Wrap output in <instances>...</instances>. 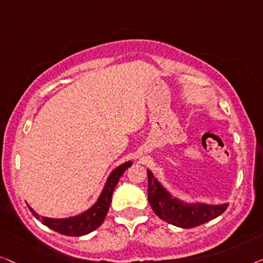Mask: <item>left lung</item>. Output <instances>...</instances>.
I'll list each match as a JSON object with an SVG mask.
<instances>
[{
	"instance_id": "8db88e82",
	"label": "left lung",
	"mask_w": 263,
	"mask_h": 263,
	"mask_svg": "<svg viewBox=\"0 0 263 263\" xmlns=\"http://www.w3.org/2000/svg\"><path fill=\"white\" fill-rule=\"evenodd\" d=\"M147 170V200L154 212L167 223L177 228L191 229L220 216L228 209L224 204H209L204 201H184L175 197L160 180Z\"/></svg>"
}]
</instances>
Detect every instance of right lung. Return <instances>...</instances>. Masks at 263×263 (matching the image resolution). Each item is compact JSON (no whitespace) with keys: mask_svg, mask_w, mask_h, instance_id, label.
<instances>
[{"mask_svg":"<svg viewBox=\"0 0 263 263\" xmlns=\"http://www.w3.org/2000/svg\"><path fill=\"white\" fill-rule=\"evenodd\" d=\"M132 165V161H126L124 163L114 168L107 177L103 188L100 193L99 198L83 212L76 216L66 217V218H50L40 216L28 205V209L36 219L50 228L51 230L58 232V234L70 236V237H79L90 234L95 229H98L103 223L105 218L108 212L110 202H112V194L116 186L119 182L120 176L126 172V169Z\"/></svg>","mask_w":263,"mask_h":263,"instance_id":"right-lung-1","label":"right lung"}]
</instances>
